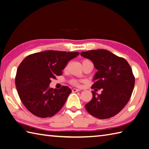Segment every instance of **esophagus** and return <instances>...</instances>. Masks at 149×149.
I'll return each mask as SVG.
<instances>
[{
    "label": "esophagus",
    "mask_w": 149,
    "mask_h": 149,
    "mask_svg": "<svg viewBox=\"0 0 149 149\" xmlns=\"http://www.w3.org/2000/svg\"><path fill=\"white\" fill-rule=\"evenodd\" d=\"M79 89H77V88H72V92H79Z\"/></svg>",
    "instance_id": "esophagus-1"
}]
</instances>
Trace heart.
I'll return each instance as SVG.
<instances>
[{
  "mask_svg": "<svg viewBox=\"0 0 149 149\" xmlns=\"http://www.w3.org/2000/svg\"><path fill=\"white\" fill-rule=\"evenodd\" d=\"M91 63V61L88 60V59H84L82 61V65H84L86 63ZM71 83L73 85H75V86H79V81L77 80V79H72V80L71 81Z\"/></svg>",
  "mask_w": 149,
  "mask_h": 149,
  "instance_id": "1",
  "label": "heart"
}]
</instances>
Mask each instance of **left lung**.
<instances>
[{
  "mask_svg": "<svg viewBox=\"0 0 149 149\" xmlns=\"http://www.w3.org/2000/svg\"><path fill=\"white\" fill-rule=\"evenodd\" d=\"M80 55L91 60L97 70L92 88L103 89L99 95L92 92V99L85 106L86 111L99 119L116 115L128 102L135 86L132 68L124 58L107 50H90Z\"/></svg>",
  "mask_w": 149,
  "mask_h": 149,
  "instance_id": "8db88e82",
  "label": "left lung"
}]
</instances>
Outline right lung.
<instances>
[{
	"mask_svg": "<svg viewBox=\"0 0 149 149\" xmlns=\"http://www.w3.org/2000/svg\"><path fill=\"white\" fill-rule=\"evenodd\" d=\"M79 54L45 50L29 55L21 63L15 78L16 88L21 102L33 114L51 117L63 107L71 90L66 86L53 89L49 84Z\"/></svg>",
	"mask_w": 149,
	"mask_h": 149,
	"instance_id": "1",
	"label": "right lung"
}]
</instances>
